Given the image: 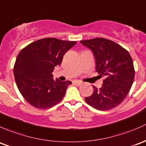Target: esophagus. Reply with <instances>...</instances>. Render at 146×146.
<instances>
[{"instance_id": "1", "label": "esophagus", "mask_w": 146, "mask_h": 146, "mask_svg": "<svg viewBox=\"0 0 146 146\" xmlns=\"http://www.w3.org/2000/svg\"><path fill=\"white\" fill-rule=\"evenodd\" d=\"M73 83L76 86H81L82 84V82H79V81H78V80H74L73 82Z\"/></svg>"}]
</instances>
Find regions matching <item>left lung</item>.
I'll return each instance as SVG.
<instances>
[{
	"mask_svg": "<svg viewBox=\"0 0 146 146\" xmlns=\"http://www.w3.org/2000/svg\"><path fill=\"white\" fill-rule=\"evenodd\" d=\"M92 51L96 70L104 76L100 89L93 86L92 95L85 98L89 106L99 110H108L119 105L129 94L133 79L134 67L128 51L120 45L103 38L81 40Z\"/></svg>",
	"mask_w": 146,
	"mask_h": 146,
	"instance_id": "8db88e82",
	"label": "left lung"
}]
</instances>
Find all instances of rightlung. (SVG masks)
<instances>
[{"instance_id": "right-lung-1", "label": "right lung", "mask_w": 146, "mask_h": 146, "mask_svg": "<svg viewBox=\"0 0 146 146\" xmlns=\"http://www.w3.org/2000/svg\"><path fill=\"white\" fill-rule=\"evenodd\" d=\"M76 43L55 38H46L30 43L18 54L14 75L19 92L32 106L50 108L62 100L70 81L53 79L55 67Z\"/></svg>"}]
</instances>
